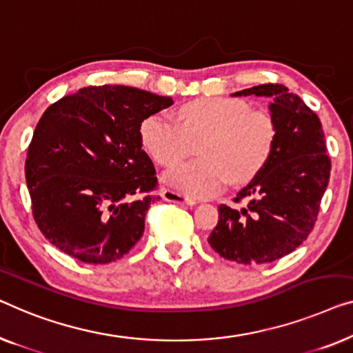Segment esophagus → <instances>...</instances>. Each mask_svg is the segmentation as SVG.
Wrapping results in <instances>:
<instances>
[{"instance_id": "1", "label": "esophagus", "mask_w": 353, "mask_h": 353, "mask_svg": "<svg viewBox=\"0 0 353 353\" xmlns=\"http://www.w3.org/2000/svg\"><path fill=\"white\" fill-rule=\"evenodd\" d=\"M162 199L167 202H173V203H183V205H196V201L191 199L189 196H185V194L173 191V189H164L162 191Z\"/></svg>"}]
</instances>
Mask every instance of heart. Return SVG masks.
<instances>
[{
    "instance_id": "obj_1",
    "label": "heart",
    "mask_w": 353,
    "mask_h": 353,
    "mask_svg": "<svg viewBox=\"0 0 353 353\" xmlns=\"http://www.w3.org/2000/svg\"><path fill=\"white\" fill-rule=\"evenodd\" d=\"M178 121L165 114L148 116L140 125V140L157 164L173 165L201 140L202 157L173 167L164 175L167 186L196 197L221 191L228 178L245 183L258 175L274 151L277 127L268 111L250 110L242 100L202 97L181 105Z\"/></svg>"
}]
</instances>
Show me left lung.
Listing matches in <instances>:
<instances>
[{
    "instance_id": "obj_1",
    "label": "left lung",
    "mask_w": 353,
    "mask_h": 353,
    "mask_svg": "<svg viewBox=\"0 0 353 353\" xmlns=\"http://www.w3.org/2000/svg\"><path fill=\"white\" fill-rule=\"evenodd\" d=\"M234 97H269L277 127L268 164L237 194L240 208L219 205V219L208 243L219 256L239 264H264L299 247L315 226L330 181L321 122L312 110L282 84H261Z\"/></svg>"
}]
</instances>
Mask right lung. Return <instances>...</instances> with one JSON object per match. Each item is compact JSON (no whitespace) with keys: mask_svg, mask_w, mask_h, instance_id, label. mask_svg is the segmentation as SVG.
Listing matches in <instances>:
<instances>
[{"mask_svg":"<svg viewBox=\"0 0 353 353\" xmlns=\"http://www.w3.org/2000/svg\"><path fill=\"white\" fill-rule=\"evenodd\" d=\"M173 105L129 85H90L41 116L25 178L33 218L54 247L88 264L129 253L161 199L156 168L141 150L140 125Z\"/></svg>","mask_w":353,"mask_h":353,"instance_id":"1","label":"right lung"}]
</instances>
